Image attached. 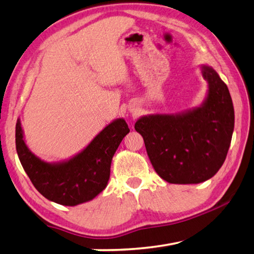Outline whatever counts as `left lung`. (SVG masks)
<instances>
[{"label": "left lung", "mask_w": 254, "mask_h": 254, "mask_svg": "<svg viewBox=\"0 0 254 254\" xmlns=\"http://www.w3.org/2000/svg\"><path fill=\"white\" fill-rule=\"evenodd\" d=\"M208 95L198 109L178 115H150L134 128L143 136L156 173L170 184H199L225 161L234 128L229 88L217 72L203 66Z\"/></svg>", "instance_id": "8db88e82"}]
</instances>
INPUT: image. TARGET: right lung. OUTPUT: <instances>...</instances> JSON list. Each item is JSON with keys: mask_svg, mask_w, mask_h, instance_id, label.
<instances>
[{"mask_svg": "<svg viewBox=\"0 0 254 254\" xmlns=\"http://www.w3.org/2000/svg\"><path fill=\"white\" fill-rule=\"evenodd\" d=\"M130 132L123 119L109 124L84 151L69 161L47 163L27 148L20 120L15 126V145L21 165L38 191L47 199L75 206L93 199L106 187L112 158Z\"/></svg>", "mask_w": 254, "mask_h": 254, "instance_id": "1", "label": "right lung"}]
</instances>
